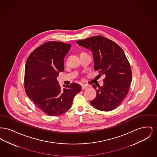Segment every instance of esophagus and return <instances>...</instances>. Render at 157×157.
<instances>
[{"label": "esophagus", "instance_id": "1", "mask_svg": "<svg viewBox=\"0 0 157 157\" xmlns=\"http://www.w3.org/2000/svg\"><path fill=\"white\" fill-rule=\"evenodd\" d=\"M88 88V86H87V85H82V90H86V89H87Z\"/></svg>", "mask_w": 157, "mask_h": 157}]
</instances>
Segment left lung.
Here are the masks:
<instances>
[{
    "label": "left lung",
    "instance_id": "obj_1",
    "mask_svg": "<svg viewBox=\"0 0 157 157\" xmlns=\"http://www.w3.org/2000/svg\"><path fill=\"white\" fill-rule=\"evenodd\" d=\"M76 42L91 50L95 71L105 76L102 86L98 85L97 89L92 85L97 95L90 104L102 111L115 109L127 97L132 81L131 68L124 51L111 40L99 35Z\"/></svg>",
    "mask_w": 157,
    "mask_h": 157
}]
</instances>
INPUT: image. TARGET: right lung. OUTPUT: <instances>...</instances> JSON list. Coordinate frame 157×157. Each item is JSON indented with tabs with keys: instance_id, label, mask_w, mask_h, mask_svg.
I'll return each mask as SVG.
<instances>
[{
	"instance_id": "right-lung-1",
	"label": "right lung",
	"mask_w": 157,
	"mask_h": 157,
	"mask_svg": "<svg viewBox=\"0 0 157 157\" xmlns=\"http://www.w3.org/2000/svg\"><path fill=\"white\" fill-rule=\"evenodd\" d=\"M71 45L47 42L29 56L25 69L24 86L28 97L43 112L50 116L68 111L75 95L81 90L76 83L63 85L62 89L57 76L64 71L63 60Z\"/></svg>"
}]
</instances>
